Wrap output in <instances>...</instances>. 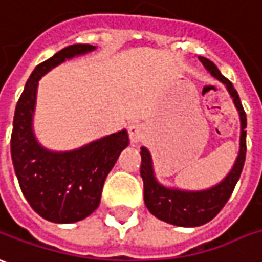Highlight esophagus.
<instances>
[{"instance_id":"obj_1","label":"esophagus","mask_w":262,"mask_h":262,"mask_svg":"<svg viewBox=\"0 0 262 262\" xmlns=\"http://www.w3.org/2000/svg\"><path fill=\"white\" fill-rule=\"evenodd\" d=\"M129 138L133 143H139L142 139L145 138V126L140 123L130 124L129 127Z\"/></svg>"}]
</instances>
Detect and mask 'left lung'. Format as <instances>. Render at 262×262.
<instances>
[{
	"mask_svg": "<svg viewBox=\"0 0 262 262\" xmlns=\"http://www.w3.org/2000/svg\"><path fill=\"white\" fill-rule=\"evenodd\" d=\"M201 63L211 76L225 84L229 96L235 104L241 120V136H239V154L234 166L228 175L225 176L218 185L204 191H181L166 188L156 181L154 173L152 156L146 147H142V165L140 176L143 179V193H145V205L149 212L156 218L165 221L178 227H199L213 220L224 205L228 202L231 193L235 188L236 182L241 176L247 155V115L244 112L239 96L227 77H224L218 67L205 57H199Z\"/></svg>",
	"mask_w": 262,
	"mask_h": 262,
	"instance_id": "8db88e82",
	"label": "left lung"
}]
</instances>
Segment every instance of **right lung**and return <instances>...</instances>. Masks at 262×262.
<instances>
[{
    "mask_svg": "<svg viewBox=\"0 0 262 262\" xmlns=\"http://www.w3.org/2000/svg\"><path fill=\"white\" fill-rule=\"evenodd\" d=\"M94 49L90 44H73L38 64L27 80L14 113L11 158L19 188L35 212L56 224L77 222L97 209L106 176L129 145L124 129L70 152L49 150L34 135L38 80L66 58Z\"/></svg>",
    "mask_w": 262,
    "mask_h": 262,
    "instance_id": "right-lung-1",
    "label": "right lung"
}]
</instances>
